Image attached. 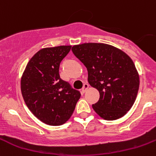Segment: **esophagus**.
<instances>
[{"label":"esophagus","mask_w":156,"mask_h":156,"mask_svg":"<svg viewBox=\"0 0 156 156\" xmlns=\"http://www.w3.org/2000/svg\"><path fill=\"white\" fill-rule=\"evenodd\" d=\"M88 87H89V85H88V84H87V83H85V84H84V85H83V88L82 89H81V92L82 93H85V91L88 90Z\"/></svg>","instance_id":"1"}]
</instances>
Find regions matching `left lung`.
<instances>
[{
	"mask_svg": "<svg viewBox=\"0 0 156 156\" xmlns=\"http://www.w3.org/2000/svg\"><path fill=\"white\" fill-rule=\"evenodd\" d=\"M71 51L88 70V81L99 91L92 108L105 120L124 116L137 97L139 75L133 61L120 49L103 43L74 45Z\"/></svg>",
	"mask_w": 156,
	"mask_h": 156,
	"instance_id": "obj_1",
	"label": "left lung"
}]
</instances>
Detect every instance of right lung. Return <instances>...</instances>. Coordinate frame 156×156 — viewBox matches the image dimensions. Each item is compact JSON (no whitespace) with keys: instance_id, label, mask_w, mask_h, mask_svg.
<instances>
[{"instance_id":"right-lung-1","label":"right lung","mask_w":156,"mask_h":156,"mask_svg":"<svg viewBox=\"0 0 156 156\" xmlns=\"http://www.w3.org/2000/svg\"><path fill=\"white\" fill-rule=\"evenodd\" d=\"M71 45L41 49L30 58L21 80L25 104L39 120L49 126L65 124L71 118L81 94L59 75V66Z\"/></svg>"}]
</instances>
